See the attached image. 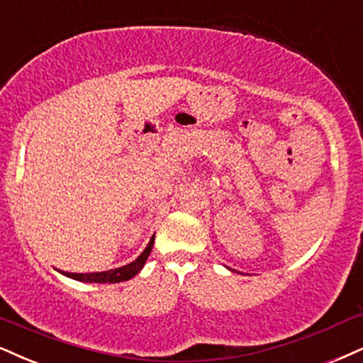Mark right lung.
I'll use <instances>...</instances> for the list:
<instances>
[{"mask_svg": "<svg viewBox=\"0 0 363 363\" xmlns=\"http://www.w3.org/2000/svg\"><path fill=\"white\" fill-rule=\"evenodd\" d=\"M155 244V235L151 237L150 242H147L146 249L134 259L133 262L126 264V266L116 267V269H109V271H102V272H67V271H58L60 274H64L70 279L75 281H82V283H123V281H128L134 277L143 269V266L146 264V259L150 256L151 249H153Z\"/></svg>", "mask_w": 363, "mask_h": 363, "instance_id": "obj_1", "label": "right lung"}]
</instances>
